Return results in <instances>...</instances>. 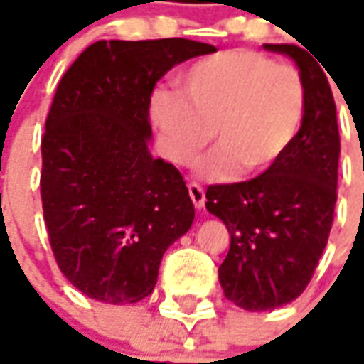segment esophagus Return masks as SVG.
Listing matches in <instances>:
<instances>
[{"instance_id": "1", "label": "esophagus", "mask_w": 364, "mask_h": 364, "mask_svg": "<svg viewBox=\"0 0 364 364\" xmlns=\"http://www.w3.org/2000/svg\"><path fill=\"white\" fill-rule=\"evenodd\" d=\"M188 192H190V198H192V202H194L196 208H198V210H202L203 203H205V190H203L200 184L192 182V184L188 186Z\"/></svg>"}]
</instances>
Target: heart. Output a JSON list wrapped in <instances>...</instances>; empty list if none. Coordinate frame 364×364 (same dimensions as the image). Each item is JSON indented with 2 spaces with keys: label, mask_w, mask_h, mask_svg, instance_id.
Returning <instances> with one entry per match:
<instances>
[{
  "label": "heart",
  "mask_w": 364,
  "mask_h": 364,
  "mask_svg": "<svg viewBox=\"0 0 364 364\" xmlns=\"http://www.w3.org/2000/svg\"><path fill=\"white\" fill-rule=\"evenodd\" d=\"M178 86L182 96L154 92L151 119L164 154L180 166H190L213 135L218 149L198 166L211 182L272 168L294 145L308 104L294 66L243 48L198 60L178 76Z\"/></svg>",
  "instance_id": "1"
}]
</instances>
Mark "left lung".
Returning <instances> with one entry per match:
<instances>
[{
  "label": "left lung",
  "instance_id": "1",
  "mask_svg": "<svg viewBox=\"0 0 364 364\" xmlns=\"http://www.w3.org/2000/svg\"><path fill=\"white\" fill-rule=\"evenodd\" d=\"M264 48L290 56L306 82L300 133L264 174L205 192V208L231 235L219 284L228 300L249 311L274 310L306 290L333 223L341 151L333 94L319 60L296 45Z\"/></svg>",
  "mask_w": 364,
  "mask_h": 364
}]
</instances>
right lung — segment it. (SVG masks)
<instances>
[{"label":"right lung","instance_id":"add662e5","mask_svg":"<svg viewBox=\"0 0 364 364\" xmlns=\"http://www.w3.org/2000/svg\"><path fill=\"white\" fill-rule=\"evenodd\" d=\"M211 53L190 38L97 41L56 87L41 143L43 211L58 269L92 300L146 298L162 255L192 228L184 178L149 151V107L172 66Z\"/></svg>","mask_w":364,"mask_h":364}]
</instances>
